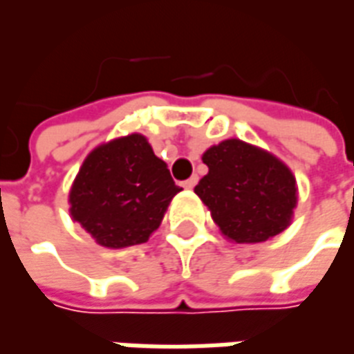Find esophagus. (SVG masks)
<instances>
[{"instance_id":"obj_1","label":"esophagus","mask_w":354,"mask_h":354,"mask_svg":"<svg viewBox=\"0 0 354 354\" xmlns=\"http://www.w3.org/2000/svg\"><path fill=\"white\" fill-rule=\"evenodd\" d=\"M182 185H184L185 189H193V187L197 185V176H193V178H189V180H185Z\"/></svg>"}]
</instances>
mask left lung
<instances>
[{"instance_id":"1","label":"left lung","mask_w":354,"mask_h":354,"mask_svg":"<svg viewBox=\"0 0 354 354\" xmlns=\"http://www.w3.org/2000/svg\"><path fill=\"white\" fill-rule=\"evenodd\" d=\"M208 174L195 193L222 235L235 243H263L292 222L296 178L282 161L243 140H223L203 153Z\"/></svg>"}]
</instances>
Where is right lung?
<instances>
[{"label":"right lung","mask_w":354,"mask_h":354,"mask_svg":"<svg viewBox=\"0 0 354 354\" xmlns=\"http://www.w3.org/2000/svg\"><path fill=\"white\" fill-rule=\"evenodd\" d=\"M178 192L167 162L134 132L87 155L70 192V214L106 248L142 245Z\"/></svg>","instance_id":"1"}]
</instances>
